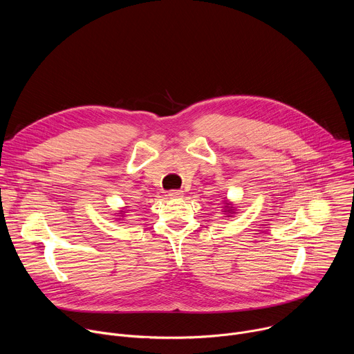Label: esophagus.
Wrapping results in <instances>:
<instances>
[{
  "instance_id": "1",
  "label": "esophagus",
  "mask_w": 354,
  "mask_h": 354,
  "mask_svg": "<svg viewBox=\"0 0 354 354\" xmlns=\"http://www.w3.org/2000/svg\"><path fill=\"white\" fill-rule=\"evenodd\" d=\"M168 196H169V197H172V198H176V197H182V196H183V190H179V189H172V190H169Z\"/></svg>"
}]
</instances>
